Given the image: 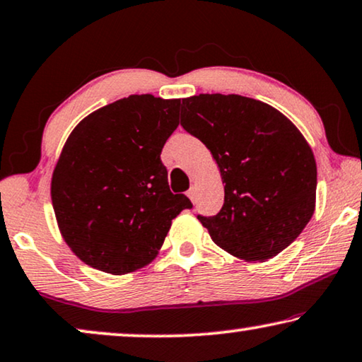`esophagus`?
<instances>
[{
    "instance_id": "1",
    "label": "esophagus",
    "mask_w": 362,
    "mask_h": 362,
    "mask_svg": "<svg viewBox=\"0 0 362 362\" xmlns=\"http://www.w3.org/2000/svg\"><path fill=\"white\" fill-rule=\"evenodd\" d=\"M187 197H189L192 202H196V189H194V187H191V189L187 191Z\"/></svg>"
}]
</instances>
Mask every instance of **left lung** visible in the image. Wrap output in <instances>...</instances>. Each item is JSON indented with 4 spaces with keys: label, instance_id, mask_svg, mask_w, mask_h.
Returning <instances> with one entry per match:
<instances>
[{
    "label": "left lung",
    "instance_id": "8db88e82",
    "mask_svg": "<svg viewBox=\"0 0 362 362\" xmlns=\"http://www.w3.org/2000/svg\"><path fill=\"white\" fill-rule=\"evenodd\" d=\"M181 107V125L211 150L225 182L217 216H197L214 243L248 263L281 253L315 211L317 163L300 130L240 94H199Z\"/></svg>",
    "mask_w": 362,
    "mask_h": 362
}]
</instances>
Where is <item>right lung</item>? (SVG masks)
Wrapping results in <instances>:
<instances>
[{"instance_id": "obj_1", "label": "right lung", "mask_w": 362, "mask_h": 362, "mask_svg": "<svg viewBox=\"0 0 362 362\" xmlns=\"http://www.w3.org/2000/svg\"><path fill=\"white\" fill-rule=\"evenodd\" d=\"M181 99L132 94L85 117L52 175V206L83 263L129 274L156 258L171 220L192 204L173 194L161 150L180 124Z\"/></svg>"}]
</instances>
